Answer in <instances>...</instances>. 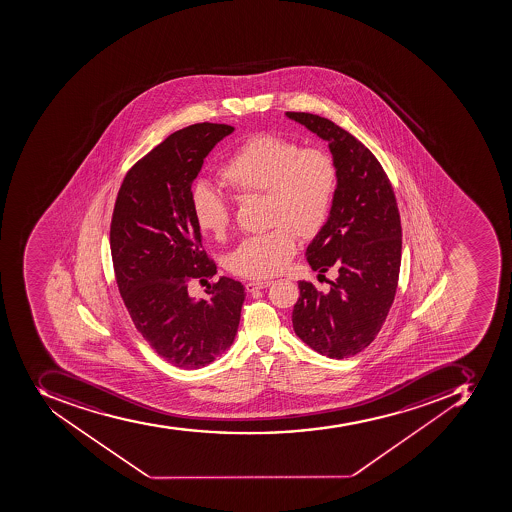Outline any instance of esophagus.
<instances>
[{
  "instance_id": "34e87169",
  "label": "esophagus",
  "mask_w": 512,
  "mask_h": 512,
  "mask_svg": "<svg viewBox=\"0 0 512 512\" xmlns=\"http://www.w3.org/2000/svg\"><path fill=\"white\" fill-rule=\"evenodd\" d=\"M271 285V280H258V282L246 283L245 287L246 290L250 291V293H253V291L262 290V288L271 287Z\"/></svg>"
}]
</instances>
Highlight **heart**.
Returning <instances> with one entry per match:
<instances>
[{
  "instance_id": "b5f03b06",
  "label": "heart",
  "mask_w": 512,
  "mask_h": 512,
  "mask_svg": "<svg viewBox=\"0 0 512 512\" xmlns=\"http://www.w3.org/2000/svg\"><path fill=\"white\" fill-rule=\"evenodd\" d=\"M222 182L240 195H266L267 222L274 229L245 238L227 256V267L250 279H267L285 269L296 253V234L316 237L329 221L338 169L329 153L304 148L275 133H258L230 154ZM192 212L201 232L222 238L232 211L214 190L198 185Z\"/></svg>"
}]
</instances>
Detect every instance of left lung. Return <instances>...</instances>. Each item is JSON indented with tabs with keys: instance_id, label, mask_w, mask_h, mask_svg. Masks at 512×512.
Segmentation results:
<instances>
[{
	"instance_id": "1",
	"label": "left lung",
	"mask_w": 512,
	"mask_h": 512,
	"mask_svg": "<svg viewBox=\"0 0 512 512\" xmlns=\"http://www.w3.org/2000/svg\"><path fill=\"white\" fill-rule=\"evenodd\" d=\"M285 116L329 143L338 169L329 221L304 253L317 277L332 269L337 279L329 282V291L298 283L293 329L322 356L349 358L374 341L395 300L401 266L398 204L387 174L358 138L316 114Z\"/></svg>"
}]
</instances>
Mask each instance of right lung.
I'll return each instance as SVG.
<instances>
[{
  "label": "right lung",
  "mask_w": 512,
  "mask_h": 512,
  "mask_svg": "<svg viewBox=\"0 0 512 512\" xmlns=\"http://www.w3.org/2000/svg\"><path fill=\"white\" fill-rule=\"evenodd\" d=\"M232 125H188L159 143L125 175L111 222L117 287L138 332L180 369H200L232 346L245 287L221 277L208 298L188 293L192 279L217 274L192 212V183L204 158Z\"/></svg>",
  "instance_id": "1"
}]
</instances>
